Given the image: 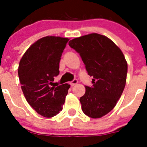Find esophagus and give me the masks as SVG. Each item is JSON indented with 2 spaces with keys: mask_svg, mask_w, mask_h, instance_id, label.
Instances as JSON below:
<instances>
[{
  "mask_svg": "<svg viewBox=\"0 0 147 147\" xmlns=\"http://www.w3.org/2000/svg\"><path fill=\"white\" fill-rule=\"evenodd\" d=\"M78 80H77L76 79H75V80H72V82H69V84H70V85L72 87V86H74V85H75V84H78Z\"/></svg>",
  "mask_w": 147,
  "mask_h": 147,
  "instance_id": "1",
  "label": "esophagus"
}]
</instances>
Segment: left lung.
Masks as SVG:
<instances>
[{
	"instance_id": "1",
	"label": "left lung",
	"mask_w": 147,
	"mask_h": 147,
	"mask_svg": "<svg viewBox=\"0 0 147 147\" xmlns=\"http://www.w3.org/2000/svg\"><path fill=\"white\" fill-rule=\"evenodd\" d=\"M69 45L78 53L92 86H85L80 98L82 110L92 118H100L113 109L127 80V63L121 50L110 39L92 33L71 40Z\"/></svg>"
}]
</instances>
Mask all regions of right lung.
I'll use <instances>...</instances> for the list:
<instances>
[{
  "instance_id": "1",
  "label": "right lung",
  "mask_w": 147,
  "mask_h": 147,
  "mask_svg": "<svg viewBox=\"0 0 147 147\" xmlns=\"http://www.w3.org/2000/svg\"><path fill=\"white\" fill-rule=\"evenodd\" d=\"M69 39L47 36L38 40L25 53L18 67L21 89L29 105L39 115L53 117L63 109L70 85H56L62 53Z\"/></svg>"
}]
</instances>
